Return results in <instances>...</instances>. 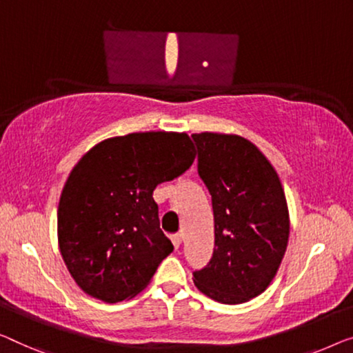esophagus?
Returning a JSON list of instances; mask_svg holds the SVG:
<instances>
[{"label":"esophagus","mask_w":353,"mask_h":353,"mask_svg":"<svg viewBox=\"0 0 353 353\" xmlns=\"http://www.w3.org/2000/svg\"><path fill=\"white\" fill-rule=\"evenodd\" d=\"M171 241H172V244H174L176 249H179V247H181V244H182V234H172Z\"/></svg>","instance_id":"esophagus-1"}]
</instances>
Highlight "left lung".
Here are the masks:
<instances>
[{
  "mask_svg": "<svg viewBox=\"0 0 353 353\" xmlns=\"http://www.w3.org/2000/svg\"><path fill=\"white\" fill-rule=\"evenodd\" d=\"M192 138L215 228L212 259L193 272L194 285L214 301L245 303L266 290L285 254V194L274 168L250 141L219 133Z\"/></svg>",
  "mask_w": 353,
  "mask_h": 353,
  "instance_id": "1",
  "label": "left lung"
}]
</instances>
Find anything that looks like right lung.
Masks as SVG:
<instances>
[{
    "label": "right lung",
    "instance_id": "right-lung-1",
    "mask_svg": "<svg viewBox=\"0 0 353 353\" xmlns=\"http://www.w3.org/2000/svg\"><path fill=\"white\" fill-rule=\"evenodd\" d=\"M193 160L190 138L165 131L110 138L82 157L60 196L59 243L83 292L117 303L150 282L174 249L152 194Z\"/></svg>",
    "mask_w": 353,
    "mask_h": 353
}]
</instances>
